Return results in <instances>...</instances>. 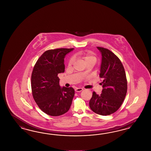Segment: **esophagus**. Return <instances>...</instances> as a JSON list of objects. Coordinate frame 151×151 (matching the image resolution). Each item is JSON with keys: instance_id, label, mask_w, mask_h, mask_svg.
I'll return each instance as SVG.
<instances>
[{"instance_id": "obj_1", "label": "esophagus", "mask_w": 151, "mask_h": 151, "mask_svg": "<svg viewBox=\"0 0 151 151\" xmlns=\"http://www.w3.org/2000/svg\"><path fill=\"white\" fill-rule=\"evenodd\" d=\"M82 90H83V88H75V91L76 92L82 91Z\"/></svg>"}]
</instances>
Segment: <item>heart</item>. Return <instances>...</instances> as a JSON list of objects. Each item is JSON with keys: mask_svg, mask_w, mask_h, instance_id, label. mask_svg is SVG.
Returning a JSON list of instances; mask_svg holds the SVG:
<instances>
[{"mask_svg": "<svg viewBox=\"0 0 151 151\" xmlns=\"http://www.w3.org/2000/svg\"><path fill=\"white\" fill-rule=\"evenodd\" d=\"M80 56H81V58L85 60L86 64L87 63H89V62H93V63H96L97 60L96 55L94 54L93 52H92L90 51L81 53L80 54ZM74 61H75L74 57L73 56L71 57L68 61V65L69 66L72 65L73 64Z\"/></svg>", "mask_w": 151, "mask_h": 151, "instance_id": "heart-1", "label": "heart"}]
</instances>
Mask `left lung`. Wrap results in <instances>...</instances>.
I'll return each mask as SVG.
<instances>
[{"mask_svg": "<svg viewBox=\"0 0 151 151\" xmlns=\"http://www.w3.org/2000/svg\"><path fill=\"white\" fill-rule=\"evenodd\" d=\"M102 54L100 78H103L102 93L93 92L89 102L92 111L102 116L110 115L122 105L127 91V81L124 66L110 50L97 47Z\"/></svg>", "mask_w": 151, "mask_h": 151, "instance_id": "obj_1", "label": "left lung"}]
</instances>
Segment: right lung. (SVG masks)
Here are the masks:
<instances>
[{
    "instance_id": "obj_1",
    "label": "right lung",
    "mask_w": 151,
    "mask_h": 151,
    "mask_svg": "<svg viewBox=\"0 0 151 151\" xmlns=\"http://www.w3.org/2000/svg\"><path fill=\"white\" fill-rule=\"evenodd\" d=\"M73 48L45 51L32 70L31 86L37 105L46 114L59 116L69 111L75 95L73 87L60 86L58 74L65 71L64 58Z\"/></svg>"
}]
</instances>
